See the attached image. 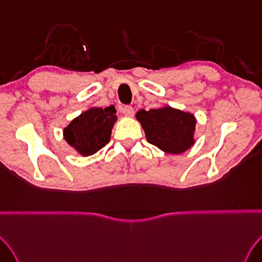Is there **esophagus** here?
Returning <instances> with one entry per match:
<instances>
[{"mask_svg":"<svg viewBox=\"0 0 262 262\" xmlns=\"http://www.w3.org/2000/svg\"><path fill=\"white\" fill-rule=\"evenodd\" d=\"M122 114H124L126 117H132L134 116V109L130 105H124L121 107Z\"/></svg>","mask_w":262,"mask_h":262,"instance_id":"obj_1","label":"esophagus"}]
</instances>
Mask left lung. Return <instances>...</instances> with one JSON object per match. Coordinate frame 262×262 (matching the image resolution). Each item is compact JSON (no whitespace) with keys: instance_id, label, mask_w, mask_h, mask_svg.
Segmentation results:
<instances>
[{"instance_id":"1","label":"left lung","mask_w":262,"mask_h":262,"mask_svg":"<svg viewBox=\"0 0 262 262\" xmlns=\"http://www.w3.org/2000/svg\"><path fill=\"white\" fill-rule=\"evenodd\" d=\"M136 118L145 132L147 142L162 151L179 155L194 144L196 120L188 112L166 106L140 110Z\"/></svg>"}]
</instances>
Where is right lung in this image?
<instances>
[{
	"label": "right lung",
	"mask_w": 262,
	"mask_h": 262,
	"mask_svg": "<svg viewBox=\"0 0 262 262\" xmlns=\"http://www.w3.org/2000/svg\"><path fill=\"white\" fill-rule=\"evenodd\" d=\"M114 105L92 107L64 128V140L83 156L94 155L110 141L111 129L117 120Z\"/></svg>",
	"instance_id": "add662e5"
}]
</instances>
